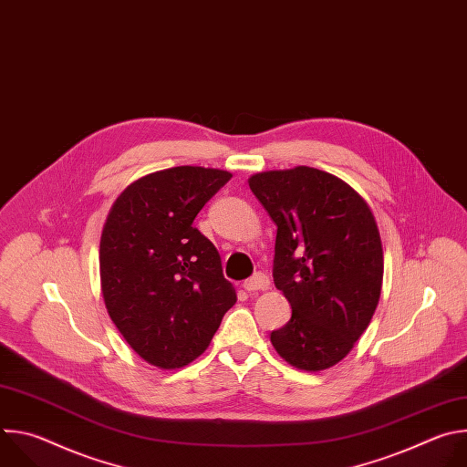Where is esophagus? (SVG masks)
<instances>
[{"label": "esophagus", "mask_w": 467, "mask_h": 467, "mask_svg": "<svg viewBox=\"0 0 467 467\" xmlns=\"http://www.w3.org/2000/svg\"><path fill=\"white\" fill-rule=\"evenodd\" d=\"M244 288H245L247 292L268 290V288H270V279H268V275H264V274H256V275H253L251 279L244 281Z\"/></svg>", "instance_id": "34e87169"}]
</instances>
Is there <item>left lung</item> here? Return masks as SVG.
Returning a JSON list of instances; mask_svg holds the SVG:
<instances>
[{
	"instance_id": "1",
	"label": "left lung",
	"mask_w": 467,
	"mask_h": 467,
	"mask_svg": "<svg viewBox=\"0 0 467 467\" xmlns=\"http://www.w3.org/2000/svg\"><path fill=\"white\" fill-rule=\"evenodd\" d=\"M277 225L274 283L292 306L272 332L292 366L321 371L338 364L360 338L382 286V244L364 199L342 179L297 166L249 179Z\"/></svg>"
}]
</instances>
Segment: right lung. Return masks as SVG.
I'll list each match as a JSON object with an SVG mask.
<instances>
[{
  "instance_id": "obj_1",
  "label": "right lung",
  "mask_w": 467,
  "mask_h": 467,
  "mask_svg": "<svg viewBox=\"0 0 467 467\" xmlns=\"http://www.w3.org/2000/svg\"><path fill=\"white\" fill-rule=\"evenodd\" d=\"M223 170L177 166L129 184L99 242L107 312L146 362L175 369L202 355L236 303L197 213L231 179Z\"/></svg>"
}]
</instances>
